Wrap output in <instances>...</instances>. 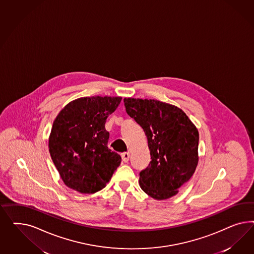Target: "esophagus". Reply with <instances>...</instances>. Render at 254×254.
Listing matches in <instances>:
<instances>
[{"label": "esophagus", "instance_id": "1", "mask_svg": "<svg viewBox=\"0 0 254 254\" xmlns=\"http://www.w3.org/2000/svg\"><path fill=\"white\" fill-rule=\"evenodd\" d=\"M121 156H122V160H123V161L126 163V162H127L128 160H129L130 154H129L128 152H125V153H123V154H121Z\"/></svg>", "mask_w": 254, "mask_h": 254}]
</instances>
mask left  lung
Here are the masks:
<instances>
[{
    "mask_svg": "<svg viewBox=\"0 0 254 254\" xmlns=\"http://www.w3.org/2000/svg\"><path fill=\"white\" fill-rule=\"evenodd\" d=\"M127 115L143 128L151 159L139 172V186L154 199L170 198L198 163V131L180 108L155 100L125 98Z\"/></svg>",
    "mask_w": 254,
    "mask_h": 254,
    "instance_id": "left-lung-1",
    "label": "left lung"
}]
</instances>
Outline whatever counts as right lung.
Masks as SVG:
<instances>
[{
  "label": "right lung",
  "instance_id": "right-lung-1",
  "mask_svg": "<svg viewBox=\"0 0 254 254\" xmlns=\"http://www.w3.org/2000/svg\"><path fill=\"white\" fill-rule=\"evenodd\" d=\"M120 97H85L70 101L56 117L49 136V153L63 183L74 191L94 193L103 189L121 156L108 148V116Z\"/></svg>",
  "mask_w": 254,
  "mask_h": 254
}]
</instances>
